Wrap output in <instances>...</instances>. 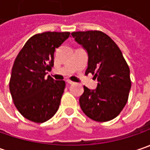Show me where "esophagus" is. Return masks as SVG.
<instances>
[{
	"label": "esophagus",
	"mask_w": 150,
	"mask_h": 150,
	"mask_svg": "<svg viewBox=\"0 0 150 150\" xmlns=\"http://www.w3.org/2000/svg\"><path fill=\"white\" fill-rule=\"evenodd\" d=\"M66 82H67V83H68V84H72V83H73L72 81H71V80H69V79H67Z\"/></svg>",
	"instance_id": "obj_1"
}]
</instances>
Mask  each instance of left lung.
<instances>
[{
	"label": "left lung",
	"instance_id": "obj_1",
	"mask_svg": "<svg viewBox=\"0 0 150 150\" xmlns=\"http://www.w3.org/2000/svg\"><path fill=\"white\" fill-rule=\"evenodd\" d=\"M72 36L88 54L85 73L91 72L98 81L95 89L84 86L79 98L80 107L94 121L112 120L127 103L131 88L129 67L117 44L105 33L75 32Z\"/></svg>",
	"mask_w": 150,
	"mask_h": 150
}]
</instances>
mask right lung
<instances>
[{"label": "right lung", "mask_w": 150, "mask_h": 150, "mask_svg": "<svg viewBox=\"0 0 150 150\" xmlns=\"http://www.w3.org/2000/svg\"><path fill=\"white\" fill-rule=\"evenodd\" d=\"M69 32H47L30 38L17 55L11 70L10 92L14 104L26 119L43 123L58 110L65 82L45 78L53 67L54 52Z\"/></svg>", "instance_id": "add662e5"}]
</instances>
